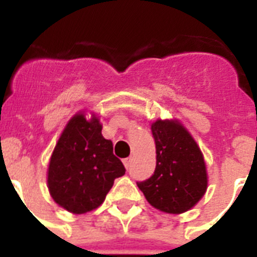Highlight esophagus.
I'll return each mask as SVG.
<instances>
[{"instance_id":"34e87169","label":"esophagus","mask_w":257,"mask_h":257,"mask_svg":"<svg viewBox=\"0 0 257 257\" xmlns=\"http://www.w3.org/2000/svg\"><path fill=\"white\" fill-rule=\"evenodd\" d=\"M123 165H124V167H126L127 170L130 169V167H131V158H124Z\"/></svg>"}]
</instances>
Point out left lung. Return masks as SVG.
I'll return each instance as SVG.
<instances>
[{"label": "left lung", "instance_id": "left-lung-1", "mask_svg": "<svg viewBox=\"0 0 257 257\" xmlns=\"http://www.w3.org/2000/svg\"><path fill=\"white\" fill-rule=\"evenodd\" d=\"M157 163L151 178L138 181L147 201L167 213L188 211L207 189L203 156L197 143L176 121L152 124Z\"/></svg>", "mask_w": 257, "mask_h": 257}]
</instances>
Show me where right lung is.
I'll return each instance as SVG.
<instances>
[{"instance_id": "add662e5", "label": "right lung", "mask_w": 257, "mask_h": 257, "mask_svg": "<svg viewBox=\"0 0 257 257\" xmlns=\"http://www.w3.org/2000/svg\"><path fill=\"white\" fill-rule=\"evenodd\" d=\"M126 172L113 154V143L104 139L96 117L86 121L74 115L61 134L51 156L47 184L54 201L73 213L99 207L114 179Z\"/></svg>"}]
</instances>
